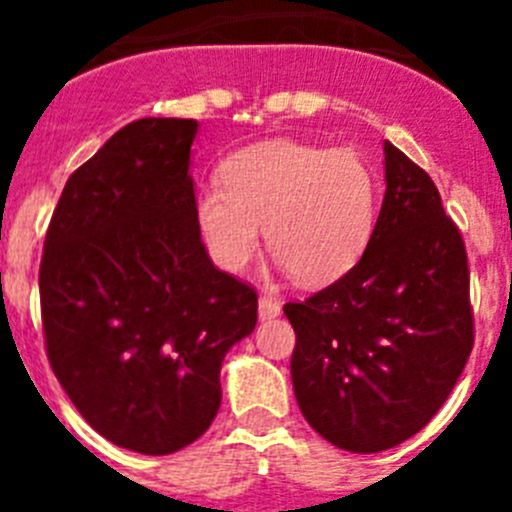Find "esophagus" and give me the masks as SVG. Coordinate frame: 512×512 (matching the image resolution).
<instances>
[{"label":"esophagus","instance_id":"obj_1","mask_svg":"<svg viewBox=\"0 0 512 512\" xmlns=\"http://www.w3.org/2000/svg\"><path fill=\"white\" fill-rule=\"evenodd\" d=\"M279 312H282V305H279V302L274 300V297H269V295L261 297V300H259V318L261 320L277 318Z\"/></svg>","mask_w":512,"mask_h":512}]
</instances>
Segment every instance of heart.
Instances as JSON below:
<instances>
[{
  "instance_id": "1",
  "label": "heart",
  "mask_w": 512,
  "mask_h": 512,
  "mask_svg": "<svg viewBox=\"0 0 512 512\" xmlns=\"http://www.w3.org/2000/svg\"><path fill=\"white\" fill-rule=\"evenodd\" d=\"M223 184L197 194L194 217L212 259L238 271L261 243L302 284L341 279L369 246L379 179L364 153L292 138L233 153Z\"/></svg>"
}]
</instances>
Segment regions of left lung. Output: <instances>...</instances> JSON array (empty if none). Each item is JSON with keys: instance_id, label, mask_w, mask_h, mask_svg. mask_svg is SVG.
<instances>
[{"instance_id": "8db88e82", "label": "left lung", "mask_w": 512, "mask_h": 512, "mask_svg": "<svg viewBox=\"0 0 512 512\" xmlns=\"http://www.w3.org/2000/svg\"><path fill=\"white\" fill-rule=\"evenodd\" d=\"M382 210L364 256L305 302L292 384L307 423L338 449L377 454L425 428L474 346L469 264L436 184L384 140Z\"/></svg>"}]
</instances>
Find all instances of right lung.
Returning <instances> with one entry per match:
<instances>
[{
  "label": "right lung",
  "instance_id": "add662e5",
  "mask_svg": "<svg viewBox=\"0 0 512 512\" xmlns=\"http://www.w3.org/2000/svg\"><path fill=\"white\" fill-rule=\"evenodd\" d=\"M194 135L179 117L117 130L69 176L40 261L53 374L99 436L148 456L210 428L225 354L259 320L256 289L202 243Z\"/></svg>",
  "mask_w": 512,
  "mask_h": 512
}]
</instances>
